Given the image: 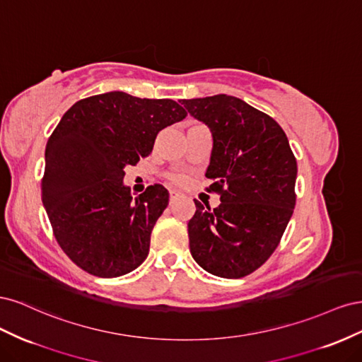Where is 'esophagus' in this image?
Segmentation results:
<instances>
[{
    "mask_svg": "<svg viewBox=\"0 0 362 362\" xmlns=\"http://www.w3.org/2000/svg\"><path fill=\"white\" fill-rule=\"evenodd\" d=\"M169 194H170V202H172V201H175V199L178 198V196H180V192H178V190H170V192H169Z\"/></svg>",
    "mask_w": 362,
    "mask_h": 362,
    "instance_id": "34e87169",
    "label": "esophagus"
}]
</instances>
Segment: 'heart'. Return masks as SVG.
Instances as JSON below:
<instances>
[{"mask_svg":"<svg viewBox=\"0 0 362 362\" xmlns=\"http://www.w3.org/2000/svg\"><path fill=\"white\" fill-rule=\"evenodd\" d=\"M173 180H175V181H178V182H181V181H182V177H175Z\"/></svg>","mask_w":362,"mask_h":362,"instance_id":"obj_1","label":"heart"}]
</instances>
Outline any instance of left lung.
Listing matches in <instances>:
<instances>
[{"mask_svg": "<svg viewBox=\"0 0 362 362\" xmlns=\"http://www.w3.org/2000/svg\"><path fill=\"white\" fill-rule=\"evenodd\" d=\"M210 128L205 177L221 205L194 199L189 221L192 257L211 275L238 279L264 264L290 222L298 164L284 129L266 113L229 95L182 100Z\"/></svg>", "mask_w": 362, "mask_h": 362, "instance_id": "1", "label": "left lung"}]
</instances>
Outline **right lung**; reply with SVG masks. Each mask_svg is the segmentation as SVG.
Listing matches in <instances>:
<instances>
[{
  "label": "right lung",
  "mask_w": 362,
  "mask_h": 362,
  "mask_svg": "<svg viewBox=\"0 0 362 362\" xmlns=\"http://www.w3.org/2000/svg\"><path fill=\"white\" fill-rule=\"evenodd\" d=\"M185 115L172 100L117 90L86 98L63 115L45 149L42 202L76 266L117 278L146 259L169 192L156 184L133 196L125 168L148 157L160 131Z\"/></svg>",
  "instance_id": "obj_1"
}]
</instances>
